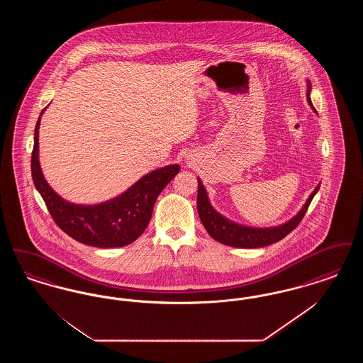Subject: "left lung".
Masks as SVG:
<instances>
[{
  "mask_svg": "<svg viewBox=\"0 0 363 363\" xmlns=\"http://www.w3.org/2000/svg\"><path fill=\"white\" fill-rule=\"evenodd\" d=\"M311 82H308V94H306L308 95V102L315 113V108L313 107V104H311ZM197 182H199L197 212H199L200 220H201L203 225L206 227L208 234L215 241L220 242V243L227 245V246L247 247V249L272 245L275 242L283 240L287 234H290L294 228L299 225V222L302 220V218L305 216L308 208L311 206L313 197L320 189V184H318L315 186V189L311 191V194L309 196V199L306 200L305 206L289 222H286L283 225H275V227L259 228V227H249V225L235 223L233 220H228L223 215H220L215 208L211 206L209 199H208L207 190L204 188L200 178H197Z\"/></svg>",
  "mask_w": 363,
  "mask_h": 363,
  "instance_id": "8db88e82",
  "label": "left lung"
}]
</instances>
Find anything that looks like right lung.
Wrapping results in <instances>:
<instances>
[{"label":"right lung","mask_w":363,"mask_h":363,"mask_svg":"<svg viewBox=\"0 0 363 363\" xmlns=\"http://www.w3.org/2000/svg\"><path fill=\"white\" fill-rule=\"evenodd\" d=\"M39 125L40 117L35 126L31 173L35 188L54 222L73 240L88 246L121 247L136 241L151 220L157 196L181 167L169 164L145 174L129 189L108 201L94 206L73 204L58 196L43 177L39 164Z\"/></svg>","instance_id":"add662e5"}]
</instances>
